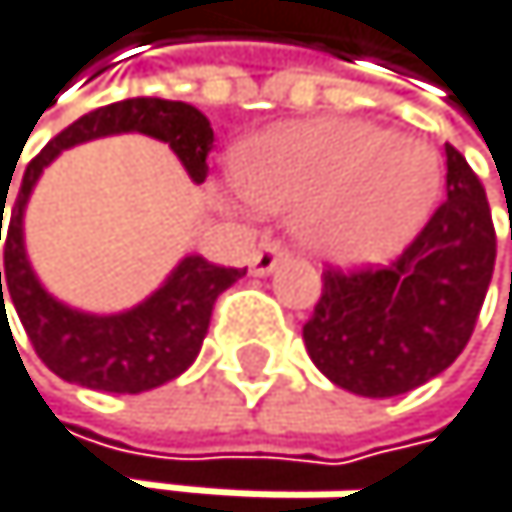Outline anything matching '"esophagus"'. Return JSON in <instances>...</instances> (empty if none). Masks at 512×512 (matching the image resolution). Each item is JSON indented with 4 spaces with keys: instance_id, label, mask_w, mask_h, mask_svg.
<instances>
[{
    "instance_id": "obj_1",
    "label": "esophagus",
    "mask_w": 512,
    "mask_h": 512,
    "mask_svg": "<svg viewBox=\"0 0 512 512\" xmlns=\"http://www.w3.org/2000/svg\"><path fill=\"white\" fill-rule=\"evenodd\" d=\"M286 258V251L280 242H264L258 251L251 254V273L254 277H267V273L277 270V264Z\"/></svg>"
}]
</instances>
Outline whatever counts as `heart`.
Instances as JSON below:
<instances>
[{
	"instance_id": "b5f03b06",
	"label": "heart",
	"mask_w": 512,
	"mask_h": 512,
	"mask_svg": "<svg viewBox=\"0 0 512 512\" xmlns=\"http://www.w3.org/2000/svg\"><path fill=\"white\" fill-rule=\"evenodd\" d=\"M232 179L261 210H292L305 248L336 264L400 251L441 198L444 169L425 141L362 119L270 128L232 153Z\"/></svg>"
}]
</instances>
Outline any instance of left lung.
<instances>
[{
    "label": "left lung",
    "mask_w": 512,
    "mask_h": 512,
    "mask_svg": "<svg viewBox=\"0 0 512 512\" xmlns=\"http://www.w3.org/2000/svg\"><path fill=\"white\" fill-rule=\"evenodd\" d=\"M497 235L485 188L447 144V201L396 261L327 270L302 327L305 349L336 387L400 396L456 362L494 273Z\"/></svg>",
    "instance_id": "8db88e82"
}]
</instances>
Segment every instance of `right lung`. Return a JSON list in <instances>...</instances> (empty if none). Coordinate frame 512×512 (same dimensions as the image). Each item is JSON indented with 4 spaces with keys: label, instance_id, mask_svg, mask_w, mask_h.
I'll list each match as a JSON object with an SVG mask.
<instances>
[{
    "label": "right lung",
    "instance_id": "1",
    "mask_svg": "<svg viewBox=\"0 0 512 512\" xmlns=\"http://www.w3.org/2000/svg\"><path fill=\"white\" fill-rule=\"evenodd\" d=\"M122 131H141V135L166 141L176 150V157L182 160L194 182L207 179V153L213 147V128L201 109L182 100L131 97L87 112V116L71 122L65 131H59L24 169L5 232L0 299L5 286L27 340L34 343L43 365L59 374L62 381L106 393H144L179 377L198 359L210 327L213 302L235 280L245 277V270L217 267L204 261L201 254H188L150 299L122 314L75 311L56 302L40 286L24 254V207L40 172L62 150L94 138L122 135ZM2 213L5 201L0 204V226Z\"/></svg>",
    "mask_w": 512,
    "mask_h": 512
}]
</instances>
